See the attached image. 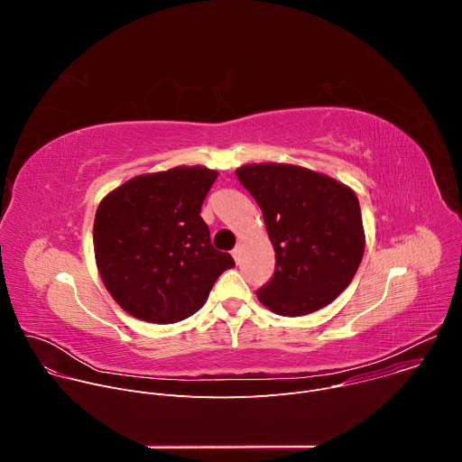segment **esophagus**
Wrapping results in <instances>:
<instances>
[{"label": "esophagus", "instance_id": "esophagus-1", "mask_svg": "<svg viewBox=\"0 0 462 462\" xmlns=\"http://www.w3.org/2000/svg\"><path fill=\"white\" fill-rule=\"evenodd\" d=\"M232 255H234V259H236V263H239V255H241V248L239 246H236L234 250H232Z\"/></svg>", "mask_w": 462, "mask_h": 462}]
</instances>
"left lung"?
Masks as SVG:
<instances>
[{
  "instance_id": "1",
  "label": "left lung",
  "mask_w": 462,
  "mask_h": 462,
  "mask_svg": "<svg viewBox=\"0 0 462 462\" xmlns=\"http://www.w3.org/2000/svg\"><path fill=\"white\" fill-rule=\"evenodd\" d=\"M265 219L276 252L273 280L257 300L280 316H305L335 301L365 250L358 197L325 173L278 162L236 170Z\"/></svg>"
}]
</instances>
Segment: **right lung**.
Returning <instances> with one entry per match:
<instances>
[{"label":"right lung","instance_id":"obj_1","mask_svg":"<svg viewBox=\"0 0 462 462\" xmlns=\"http://www.w3.org/2000/svg\"><path fill=\"white\" fill-rule=\"evenodd\" d=\"M205 166H175L125 180L100 201L93 246L100 278L134 318L175 323L199 310L236 267L210 243L201 207L217 179Z\"/></svg>","mask_w":462,"mask_h":462}]
</instances>
